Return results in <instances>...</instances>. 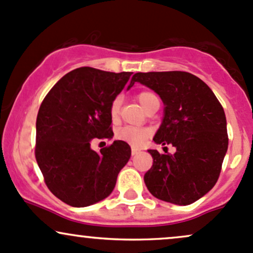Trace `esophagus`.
<instances>
[{
  "instance_id": "obj_1",
  "label": "esophagus",
  "mask_w": 253,
  "mask_h": 253,
  "mask_svg": "<svg viewBox=\"0 0 253 253\" xmlns=\"http://www.w3.org/2000/svg\"><path fill=\"white\" fill-rule=\"evenodd\" d=\"M132 155L133 156H134V155H137L138 152H140V149H138V148H134V146H132Z\"/></svg>"
}]
</instances>
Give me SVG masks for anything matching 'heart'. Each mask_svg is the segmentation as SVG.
<instances>
[{"label": "heart", "instance_id": "1", "mask_svg": "<svg viewBox=\"0 0 253 253\" xmlns=\"http://www.w3.org/2000/svg\"><path fill=\"white\" fill-rule=\"evenodd\" d=\"M138 101L143 105L144 109L149 107L154 101L158 99L156 93L151 92V91H141L137 95ZM120 105L121 98L120 97H115L113 99L109 107V115L113 121H115L119 118V113H120ZM151 135V129L146 128V127H134V126H124L119 128L115 133L116 139L125 141L127 144H131L133 146H140Z\"/></svg>", "mask_w": 253, "mask_h": 253}]
</instances>
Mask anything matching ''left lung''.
Instances as JSON below:
<instances>
[{
	"label": "left lung",
	"mask_w": 253,
	"mask_h": 253,
	"mask_svg": "<svg viewBox=\"0 0 253 253\" xmlns=\"http://www.w3.org/2000/svg\"><path fill=\"white\" fill-rule=\"evenodd\" d=\"M135 82L162 98L165 118L155 143L171 144L175 154L149 150L152 167L144 175L146 187L161 201L188 205L215 186L228 149L224 110L211 88L181 71L135 73Z\"/></svg>",
	"instance_id": "8db88e82"
}]
</instances>
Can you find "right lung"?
<instances>
[{
  "instance_id": "add662e5",
  "label": "right lung",
  "mask_w": 253,
  "mask_h": 253,
  "mask_svg": "<svg viewBox=\"0 0 253 253\" xmlns=\"http://www.w3.org/2000/svg\"><path fill=\"white\" fill-rule=\"evenodd\" d=\"M132 72L80 67L62 77L42 102L36 122L35 155L54 196L83 208L107 198L131 157L122 140L96 152L91 141L113 137L110 103Z\"/></svg>"
}]
</instances>
